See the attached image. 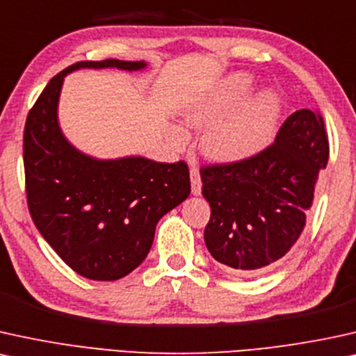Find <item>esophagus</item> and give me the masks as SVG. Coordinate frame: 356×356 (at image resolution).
<instances>
[{"label": "esophagus", "mask_w": 356, "mask_h": 356, "mask_svg": "<svg viewBox=\"0 0 356 356\" xmlns=\"http://www.w3.org/2000/svg\"><path fill=\"white\" fill-rule=\"evenodd\" d=\"M191 184H192V193H193V195H200L202 179H200L199 169H197V168H191Z\"/></svg>", "instance_id": "34e87169"}]
</instances>
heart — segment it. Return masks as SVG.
Here are the masks:
<instances>
[{
	"mask_svg": "<svg viewBox=\"0 0 356 356\" xmlns=\"http://www.w3.org/2000/svg\"><path fill=\"white\" fill-rule=\"evenodd\" d=\"M251 88V80L235 77L227 87L213 93L209 100L193 106L187 115L192 128H207L236 105ZM281 116V100L274 92H263L241 108L218 121L204 136L202 149L220 163H235L256 154L269 145ZM174 145L182 146L186 136L172 129Z\"/></svg>",
	"mask_w": 356,
	"mask_h": 356,
	"instance_id": "b5f03b06",
	"label": "heart"
}]
</instances>
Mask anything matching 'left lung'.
<instances>
[{"mask_svg":"<svg viewBox=\"0 0 356 356\" xmlns=\"http://www.w3.org/2000/svg\"><path fill=\"white\" fill-rule=\"evenodd\" d=\"M328 152L322 116L299 110L258 154L204 165L202 193L211 209L204 238L210 254L240 276L277 263L304 230Z\"/></svg>","mask_w":356,"mask_h":356,"instance_id":"1","label":"left lung"}]
</instances>
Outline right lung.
Instances as JSON below:
<instances>
[{
    "mask_svg": "<svg viewBox=\"0 0 356 356\" xmlns=\"http://www.w3.org/2000/svg\"><path fill=\"white\" fill-rule=\"evenodd\" d=\"M141 70L146 62H77L46 85L24 126L26 195L40 235L67 266L93 281H116L145 261L163 215L191 193L184 161H100L75 149L57 121L64 77L77 69Z\"/></svg>",
    "mask_w": 356,
    "mask_h": 356,
    "instance_id": "add662e5",
    "label": "right lung"
}]
</instances>
